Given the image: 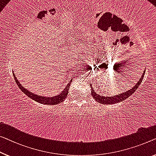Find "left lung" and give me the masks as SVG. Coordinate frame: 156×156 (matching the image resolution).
I'll list each match as a JSON object with an SVG mask.
<instances>
[{
    "mask_svg": "<svg viewBox=\"0 0 156 156\" xmlns=\"http://www.w3.org/2000/svg\"><path fill=\"white\" fill-rule=\"evenodd\" d=\"M144 73H145V71H144V73L141 76V78L139 79V80L137 82L136 84L133 86V87L131 88V89L129 90L128 91L123 92L122 94H118L117 95H115L114 97H104V96H100V95L97 94L96 92L94 91V88L92 87L91 85L90 87H91V94L95 100L97 101H98L99 103H101L102 104H116L118 103V102H120L125 99H126L127 98H128L129 96L133 94V93L136 91V90L139 87V85L141 84V81H142L144 76Z\"/></svg>",
    "mask_w": 156,
    "mask_h": 156,
    "instance_id": "8db88e82",
    "label": "left lung"
}]
</instances>
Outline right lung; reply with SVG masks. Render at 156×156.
I'll use <instances>...</instances> for the list:
<instances>
[{"label": "right lung", "mask_w": 156, "mask_h": 156, "mask_svg": "<svg viewBox=\"0 0 156 156\" xmlns=\"http://www.w3.org/2000/svg\"><path fill=\"white\" fill-rule=\"evenodd\" d=\"M13 76H14V78H15V82L18 85V87H20V89L22 90L25 94L27 95L29 98L34 99V101H38V103L47 104V105H50V104L51 105H55V104H58L63 101L64 99H66L67 95H68L69 87H70V85L72 82V80L69 81V83L66 85V87L64 88V90L60 93L59 94H58L57 96H55V97H45L40 96V95H38V94H34L32 92H29V90L25 89L22 85L20 84V83H19L18 80H17V78L15 77V75L14 73H13Z\"/></svg>", "instance_id": "1"}]
</instances>
